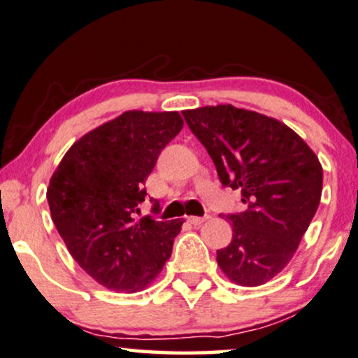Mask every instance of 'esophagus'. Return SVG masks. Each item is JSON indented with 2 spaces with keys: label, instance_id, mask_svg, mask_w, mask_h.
<instances>
[{
  "label": "esophagus",
  "instance_id": "esophagus-1",
  "mask_svg": "<svg viewBox=\"0 0 358 358\" xmlns=\"http://www.w3.org/2000/svg\"><path fill=\"white\" fill-rule=\"evenodd\" d=\"M209 215H204V217H198V215H191V217H188V220L193 225H201L204 222V220H208Z\"/></svg>",
  "mask_w": 358,
  "mask_h": 358
}]
</instances>
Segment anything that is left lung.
Segmentation results:
<instances>
[{"mask_svg": "<svg viewBox=\"0 0 358 358\" xmlns=\"http://www.w3.org/2000/svg\"><path fill=\"white\" fill-rule=\"evenodd\" d=\"M224 186L241 191L243 213L227 214L231 241L217 264L238 285L269 282L289 264L320 206L323 167L295 131L231 105L185 110Z\"/></svg>", "mask_w": 358, "mask_h": 358, "instance_id": "obj_1", "label": "left lung"}]
</instances>
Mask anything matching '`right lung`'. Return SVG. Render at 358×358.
<instances>
[{"instance_id": "right-lung-1", "label": "right lung", "mask_w": 358, "mask_h": 358, "mask_svg": "<svg viewBox=\"0 0 358 358\" xmlns=\"http://www.w3.org/2000/svg\"><path fill=\"white\" fill-rule=\"evenodd\" d=\"M181 128L178 112H124L76 141L50 180L55 227L80 268L110 290L145 289L172 255L183 220L136 214L145 180ZM150 203L159 214V201Z\"/></svg>"}]
</instances>
